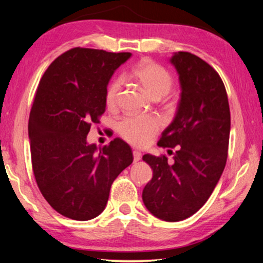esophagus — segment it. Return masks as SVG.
Returning <instances> with one entry per match:
<instances>
[{
  "mask_svg": "<svg viewBox=\"0 0 263 263\" xmlns=\"http://www.w3.org/2000/svg\"><path fill=\"white\" fill-rule=\"evenodd\" d=\"M140 159H141V153L139 151H133V160H135V162H138Z\"/></svg>",
  "mask_w": 263,
  "mask_h": 263,
  "instance_id": "esophagus-1",
  "label": "esophagus"
}]
</instances>
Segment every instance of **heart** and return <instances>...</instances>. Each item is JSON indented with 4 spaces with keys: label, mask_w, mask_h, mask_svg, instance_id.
Instances as JSON below:
<instances>
[{
    "label": "heart",
    "mask_w": 263,
    "mask_h": 263,
    "mask_svg": "<svg viewBox=\"0 0 263 263\" xmlns=\"http://www.w3.org/2000/svg\"><path fill=\"white\" fill-rule=\"evenodd\" d=\"M131 77L146 91L159 100L166 96L173 87V78L168 70L149 59H144L132 70ZM122 88V79H114L105 90V104L112 108ZM160 130V122L153 116H128L117 124V131L124 139L136 146H145Z\"/></svg>",
    "instance_id": "1"
}]
</instances>
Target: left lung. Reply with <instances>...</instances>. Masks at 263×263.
<instances>
[{
	"mask_svg": "<svg viewBox=\"0 0 263 263\" xmlns=\"http://www.w3.org/2000/svg\"><path fill=\"white\" fill-rule=\"evenodd\" d=\"M171 62L179 74L181 96L175 117L162 132L160 147L176 148L174 163L145 154L153 177L142 190L147 210L159 219L180 221L197 212L224 171L231 130L228 94L210 65L189 52Z\"/></svg>",
	"mask_w": 263,
	"mask_h": 263,
	"instance_id": "1",
	"label": "left lung"
}]
</instances>
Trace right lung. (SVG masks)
<instances>
[{"instance_id":"right-lung-1","label":"right lung","mask_w":263,"mask_h":263,"mask_svg":"<svg viewBox=\"0 0 263 263\" xmlns=\"http://www.w3.org/2000/svg\"><path fill=\"white\" fill-rule=\"evenodd\" d=\"M128 52L75 47L48 66L29 118L33 174L44 198L60 215L89 220L104 210L112 182L133 161L132 149L115 138L88 144L92 123L105 111V90Z\"/></svg>"}]
</instances>
